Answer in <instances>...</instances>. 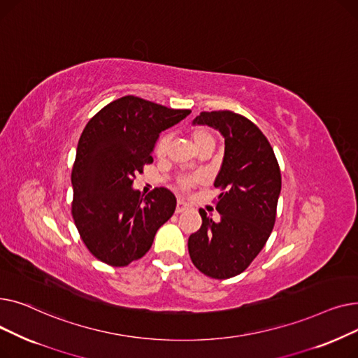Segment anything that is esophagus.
Segmentation results:
<instances>
[{
  "label": "esophagus",
  "mask_w": 358,
  "mask_h": 358,
  "mask_svg": "<svg viewBox=\"0 0 358 358\" xmlns=\"http://www.w3.org/2000/svg\"><path fill=\"white\" fill-rule=\"evenodd\" d=\"M189 208H190V206L187 204L185 201H182V200H178V201H177V208H176V213H181V212L187 210V209H189Z\"/></svg>",
  "instance_id": "esophagus-1"
}]
</instances>
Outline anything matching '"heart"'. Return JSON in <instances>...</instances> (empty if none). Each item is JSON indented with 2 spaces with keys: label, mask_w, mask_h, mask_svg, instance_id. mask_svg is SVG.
Returning <instances> with one entry per match:
<instances>
[{
  "label": "heart",
  "mask_w": 358,
  "mask_h": 358,
  "mask_svg": "<svg viewBox=\"0 0 358 358\" xmlns=\"http://www.w3.org/2000/svg\"><path fill=\"white\" fill-rule=\"evenodd\" d=\"M190 138H192L194 146H196L199 150H203V149H212V150H213V148H215V145H216L215 134H213V131H212L210 129L204 127V126H196V127H193V129L190 130ZM169 145H171V136L166 135V134L161 135V136L157 139L155 146H154V154H155V157L159 158V159L165 158L166 154H168V150H169ZM199 180H200V178L196 177V176H193V177H182V178L178 180V185H180V189L187 190V189H190V187H192L193 184H196Z\"/></svg>",
  "instance_id": "heart-1"
}]
</instances>
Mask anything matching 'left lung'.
I'll return each mask as SVG.
<instances>
[{
  "label": "left lung",
  "instance_id": "obj_1",
  "mask_svg": "<svg viewBox=\"0 0 358 358\" xmlns=\"http://www.w3.org/2000/svg\"><path fill=\"white\" fill-rule=\"evenodd\" d=\"M193 123L220 131L224 155L215 180L220 220L200 209L203 222L189 238V252L197 270L224 280L247 270L266 245L275 223L280 166L264 134L238 113L201 111Z\"/></svg>",
  "mask_w": 358,
  "mask_h": 358
}]
</instances>
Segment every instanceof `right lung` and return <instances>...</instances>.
Segmentation results:
<instances>
[{
    "mask_svg": "<svg viewBox=\"0 0 358 358\" xmlns=\"http://www.w3.org/2000/svg\"><path fill=\"white\" fill-rule=\"evenodd\" d=\"M190 115L135 96L111 101L91 117L72 166V217L88 251L111 267H124L152 247L177 200L164 187L146 196L131 189L162 130Z\"/></svg>",
    "mask_w": 358,
    "mask_h": 358,
    "instance_id": "obj_1",
    "label": "right lung"
}]
</instances>
